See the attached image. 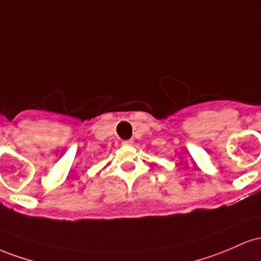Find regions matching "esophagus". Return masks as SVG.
Listing matches in <instances>:
<instances>
[{
  "label": "esophagus",
  "mask_w": 261,
  "mask_h": 261,
  "mask_svg": "<svg viewBox=\"0 0 261 261\" xmlns=\"http://www.w3.org/2000/svg\"><path fill=\"white\" fill-rule=\"evenodd\" d=\"M123 145H132L133 144V139H127V140H122Z\"/></svg>",
  "instance_id": "1"
}]
</instances>
